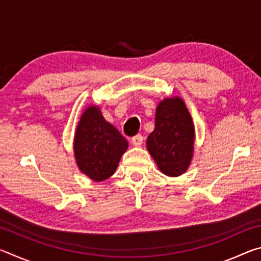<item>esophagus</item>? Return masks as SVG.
<instances>
[{
	"label": "esophagus",
	"mask_w": 261,
	"mask_h": 261,
	"mask_svg": "<svg viewBox=\"0 0 261 261\" xmlns=\"http://www.w3.org/2000/svg\"><path fill=\"white\" fill-rule=\"evenodd\" d=\"M143 141H144V137L141 135H137L131 139V143L132 145H135V146H140V145L143 144Z\"/></svg>",
	"instance_id": "obj_1"
}]
</instances>
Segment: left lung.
<instances>
[{"mask_svg": "<svg viewBox=\"0 0 261 261\" xmlns=\"http://www.w3.org/2000/svg\"><path fill=\"white\" fill-rule=\"evenodd\" d=\"M194 127L180 98L165 99L155 113V127L147 138V149L167 176L182 175L191 162Z\"/></svg>", "mask_w": 261, "mask_h": 261, "instance_id": "left-lung-1", "label": "left lung"}]
</instances>
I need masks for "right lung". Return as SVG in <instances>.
Instances as JSON below:
<instances>
[{
  "mask_svg": "<svg viewBox=\"0 0 261 261\" xmlns=\"http://www.w3.org/2000/svg\"><path fill=\"white\" fill-rule=\"evenodd\" d=\"M74 155L84 174L96 182L110 177L127 148V141L105 120L98 107H88L74 136Z\"/></svg>",
  "mask_w": 261,
  "mask_h": 261,
  "instance_id": "right-lung-1",
  "label": "right lung"
}]
</instances>
